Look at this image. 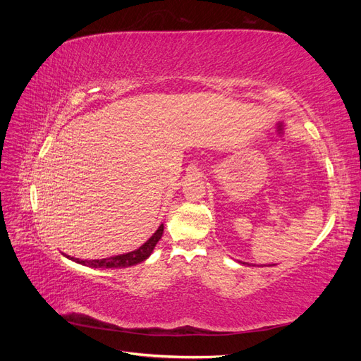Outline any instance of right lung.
<instances>
[{
    "label": "right lung",
    "mask_w": 361,
    "mask_h": 361,
    "mask_svg": "<svg viewBox=\"0 0 361 361\" xmlns=\"http://www.w3.org/2000/svg\"><path fill=\"white\" fill-rule=\"evenodd\" d=\"M162 232H164V226L161 224L158 227V231L149 238L147 243H145L140 248L130 251V253L118 255V256L106 257V259H94V260H81V259H75V257H71V259L75 260L76 264L92 267V268H128V267H133V265L140 264V262L146 260L150 256V253L154 251L155 245L161 239Z\"/></svg>",
    "instance_id": "add662e5"
}]
</instances>
